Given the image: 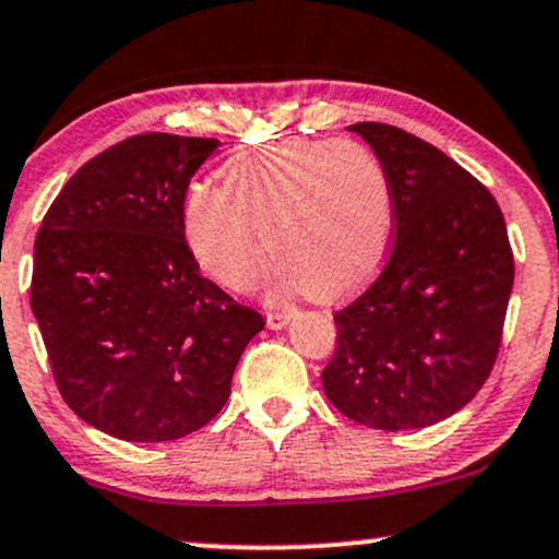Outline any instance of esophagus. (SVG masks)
<instances>
[{"instance_id":"34e87169","label":"esophagus","mask_w":559,"mask_h":559,"mask_svg":"<svg viewBox=\"0 0 559 559\" xmlns=\"http://www.w3.org/2000/svg\"><path fill=\"white\" fill-rule=\"evenodd\" d=\"M290 316H293L290 308H269L266 311L269 329H285L287 321H290Z\"/></svg>"}]
</instances>
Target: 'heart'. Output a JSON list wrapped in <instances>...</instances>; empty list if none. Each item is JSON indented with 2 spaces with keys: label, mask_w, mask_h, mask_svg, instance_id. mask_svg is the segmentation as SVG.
<instances>
[{
  "label": "heart",
  "mask_w": 559,
  "mask_h": 559,
  "mask_svg": "<svg viewBox=\"0 0 559 559\" xmlns=\"http://www.w3.org/2000/svg\"><path fill=\"white\" fill-rule=\"evenodd\" d=\"M394 223V186L381 160L340 140L248 147L225 163L223 186H191L183 204L186 240L212 280L251 290L269 243L282 280L316 300L342 298L373 280Z\"/></svg>",
  "instance_id": "b5f03b06"
}]
</instances>
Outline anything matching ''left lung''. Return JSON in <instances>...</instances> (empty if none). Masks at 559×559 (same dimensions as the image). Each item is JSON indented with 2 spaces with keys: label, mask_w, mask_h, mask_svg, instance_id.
<instances>
[{
  "label": "left lung",
  "mask_w": 559,
  "mask_h": 559,
  "mask_svg": "<svg viewBox=\"0 0 559 559\" xmlns=\"http://www.w3.org/2000/svg\"><path fill=\"white\" fill-rule=\"evenodd\" d=\"M394 186L389 261L334 313L323 394L357 425L417 430L456 415L498 360L513 251L490 191L430 142L353 123Z\"/></svg>",
  "instance_id": "1"
}]
</instances>
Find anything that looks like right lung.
Instances as JSON below:
<instances>
[{"label":"right lung","mask_w":559,"mask_h":559,"mask_svg":"<svg viewBox=\"0 0 559 559\" xmlns=\"http://www.w3.org/2000/svg\"><path fill=\"white\" fill-rule=\"evenodd\" d=\"M217 140L147 132L69 178L33 248L31 308L53 381L87 425L163 443L210 423L264 329L199 274L183 236L191 176Z\"/></svg>","instance_id":"right-lung-1"}]
</instances>
